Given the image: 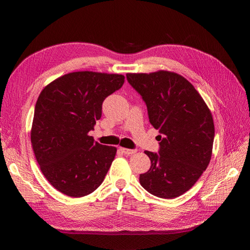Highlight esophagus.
Segmentation results:
<instances>
[{
    "label": "esophagus",
    "instance_id": "1",
    "mask_svg": "<svg viewBox=\"0 0 250 250\" xmlns=\"http://www.w3.org/2000/svg\"><path fill=\"white\" fill-rule=\"evenodd\" d=\"M120 150L122 151V153L124 154H127V155H130V154H133L137 152V150L135 149H127V148H120Z\"/></svg>",
    "mask_w": 250,
    "mask_h": 250
}]
</instances>
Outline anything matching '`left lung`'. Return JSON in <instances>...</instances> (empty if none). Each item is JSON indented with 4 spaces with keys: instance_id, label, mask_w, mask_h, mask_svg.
<instances>
[{
    "instance_id": "8db88e82",
    "label": "left lung",
    "mask_w": 250,
    "mask_h": 250,
    "mask_svg": "<svg viewBox=\"0 0 250 250\" xmlns=\"http://www.w3.org/2000/svg\"><path fill=\"white\" fill-rule=\"evenodd\" d=\"M127 81L145 102L149 122L160 131L158 152L140 184L156 197L172 199L195 185L210 161L215 138L211 113L195 87L176 73L127 74Z\"/></svg>"
}]
</instances>
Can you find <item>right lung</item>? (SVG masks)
Wrapping results in <instances>:
<instances>
[{
    "label": "right lung",
    "mask_w": 250,
    "mask_h": 250,
    "mask_svg": "<svg viewBox=\"0 0 250 250\" xmlns=\"http://www.w3.org/2000/svg\"><path fill=\"white\" fill-rule=\"evenodd\" d=\"M123 75L74 72L44 87L31 129L36 161L44 177L70 197L93 193L106 176L117 148L88 135L102 115L105 98L124 84Z\"/></svg>",
    "instance_id": "right-lung-1"
}]
</instances>
